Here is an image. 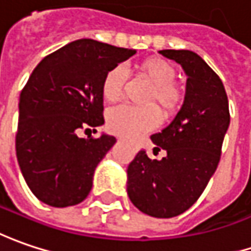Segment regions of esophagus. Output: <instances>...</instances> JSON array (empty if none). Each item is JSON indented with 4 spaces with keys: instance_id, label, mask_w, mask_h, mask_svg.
<instances>
[{
    "instance_id": "esophagus-1",
    "label": "esophagus",
    "mask_w": 251,
    "mask_h": 251,
    "mask_svg": "<svg viewBox=\"0 0 251 251\" xmlns=\"http://www.w3.org/2000/svg\"><path fill=\"white\" fill-rule=\"evenodd\" d=\"M118 140H122V137H119V139H118Z\"/></svg>"
}]
</instances>
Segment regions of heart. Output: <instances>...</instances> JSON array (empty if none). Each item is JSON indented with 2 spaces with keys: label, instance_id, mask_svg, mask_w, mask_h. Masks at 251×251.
I'll return each mask as SVG.
<instances>
[{
  "label": "heart",
  "instance_id": "b5f03b06",
  "mask_svg": "<svg viewBox=\"0 0 251 251\" xmlns=\"http://www.w3.org/2000/svg\"><path fill=\"white\" fill-rule=\"evenodd\" d=\"M137 69L151 84V88L143 98V104L150 106L136 108L124 105L111 109L106 118V126L112 133L119 136L135 137L142 132H146L157 124V115L160 119H166L180 104V90L174 84L177 71L170 61L160 57H150L142 61ZM125 81L126 74L122 67L116 66L106 71L101 85L105 101L116 102L122 97Z\"/></svg>",
  "mask_w": 251,
  "mask_h": 251
}]
</instances>
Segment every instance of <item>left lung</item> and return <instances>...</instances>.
<instances>
[{"label":"left lung","mask_w":251,"mask_h":251,"mask_svg":"<svg viewBox=\"0 0 251 251\" xmlns=\"http://www.w3.org/2000/svg\"><path fill=\"white\" fill-rule=\"evenodd\" d=\"M187 74L184 104L161 132L150 139L166 156L149 158L140 150L127 167L126 190L139 211L173 218L197 202L216 171L230 124L229 102L218 74L191 50H160Z\"/></svg>","instance_id":"1"}]
</instances>
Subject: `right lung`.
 I'll list each match as a JSON object with an SVG mask.
<instances>
[{
    "label": "right lung",
    "mask_w": 251,
    "mask_h": 251,
    "mask_svg": "<svg viewBox=\"0 0 251 251\" xmlns=\"http://www.w3.org/2000/svg\"><path fill=\"white\" fill-rule=\"evenodd\" d=\"M135 53L78 39L46 56L32 71L19 97L15 147L22 176L38 200L66 208L90 194L94 171L116 139L106 133L85 139L77 132L104 125L105 73Z\"/></svg>",
    "instance_id": "obj_1"
}]
</instances>
